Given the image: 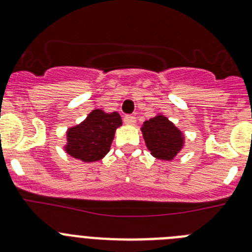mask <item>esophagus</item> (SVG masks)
<instances>
[{
	"label": "esophagus",
	"instance_id": "esophagus-1",
	"mask_svg": "<svg viewBox=\"0 0 252 252\" xmlns=\"http://www.w3.org/2000/svg\"><path fill=\"white\" fill-rule=\"evenodd\" d=\"M124 122L126 125H135L136 124V117L131 116V115H126V116L124 117Z\"/></svg>",
	"mask_w": 252,
	"mask_h": 252
}]
</instances>
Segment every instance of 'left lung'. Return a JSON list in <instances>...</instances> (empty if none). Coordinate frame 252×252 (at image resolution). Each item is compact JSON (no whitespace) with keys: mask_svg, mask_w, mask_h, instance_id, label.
<instances>
[{"mask_svg":"<svg viewBox=\"0 0 252 252\" xmlns=\"http://www.w3.org/2000/svg\"><path fill=\"white\" fill-rule=\"evenodd\" d=\"M146 147L155 158L171 161L184 149L185 137L182 131L163 115L145 121L141 127Z\"/></svg>","mask_w":252,"mask_h":252,"instance_id":"left-lung-1","label":"left lung"}]
</instances>
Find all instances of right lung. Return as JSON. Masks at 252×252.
Instances as JSON below:
<instances>
[{
    "mask_svg": "<svg viewBox=\"0 0 252 252\" xmlns=\"http://www.w3.org/2000/svg\"><path fill=\"white\" fill-rule=\"evenodd\" d=\"M121 125V116L116 111L107 114L100 108L92 110L81 124L68 128L64 151L84 162L100 161L110 151L116 128Z\"/></svg>",
    "mask_w": 252,
    "mask_h": 252,
    "instance_id": "add662e5",
    "label": "right lung"
}]
</instances>
